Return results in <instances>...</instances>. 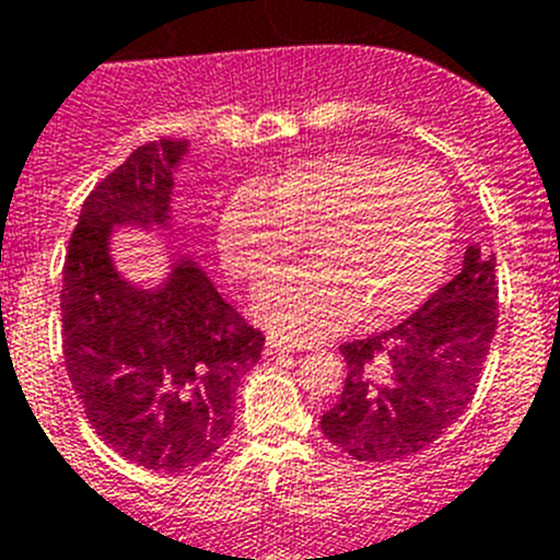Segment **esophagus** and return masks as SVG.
Masks as SVG:
<instances>
[{
  "instance_id": "esophagus-1",
  "label": "esophagus",
  "mask_w": 560,
  "mask_h": 560,
  "mask_svg": "<svg viewBox=\"0 0 560 560\" xmlns=\"http://www.w3.org/2000/svg\"><path fill=\"white\" fill-rule=\"evenodd\" d=\"M264 350L266 353H294V350H300V345H291V341H285V339H277V336H269V339H266V345H264Z\"/></svg>"
}]
</instances>
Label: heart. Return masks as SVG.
Wrapping results in <instances>:
<instances>
[{"mask_svg": "<svg viewBox=\"0 0 560 560\" xmlns=\"http://www.w3.org/2000/svg\"><path fill=\"white\" fill-rule=\"evenodd\" d=\"M300 237L311 264L266 280L249 311L271 334L314 341L353 323L361 305L370 319H389L432 294L452 252V190L427 165L325 153L232 192L219 255L257 283L289 264Z\"/></svg>", "mask_w": 560, "mask_h": 560, "instance_id": "b5f03b06", "label": "heart"}]
</instances>
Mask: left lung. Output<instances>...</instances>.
I'll list each match as a JSON object with an SVG mask.
<instances>
[{
  "label": "left lung",
  "instance_id": "1",
  "mask_svg": "<svg viewBox=\"0 0 560 560\" xmlns=\"http://www.w3.org/2000/svg\"><path fill=\"white\" fill-rule=\"evenodd\" d=\"M497 330V257L468 246L463 269L409 319L341 345L348 378L325 438L361 463L427 448L465 412Z\"/></svg>",
  "mask_w": 560,
  "mask_h": 560
}]
</instances>
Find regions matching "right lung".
Wrapping results in <instances>:
<instances>
[{
	"instance_id": "add662e5",
	"label": "right lung",
	"mask_w": 560,
	"mask_h": 560,
	"mask_svg": "<svg viewBox=\"0 0 560 560\" xmlns=\"http://www.w3.org/2000/svg\"><path fill=\"white\" fill-rule=\"evenodd\" d=\"M187 140L133 148L89 192L69 237L61 285L63 361L89 423L114 452L151 471L199 468L232 432L237 384L264 336L235 316L199 260L162 244L160 283L117 266L126 230H176V173Z\"/></svg>"
}]
</instances>
